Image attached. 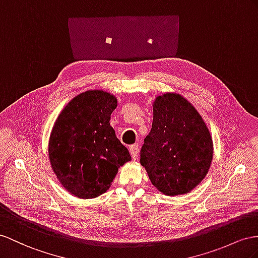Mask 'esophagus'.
Wrapping results in <instances>:
<instances>
[{
    "label": "esophagus",
    "mask_w": 258,
    "mask_h": 258,
    "mask_svg": "<svg viewBox=\"0 0 258 258\" xmlns=\"http://www.w3.org/2000/svg\"><path fill=\"white\" fill-rule=\"evenodd\" d=\"M130 153H131L132 158H133L134 160H136L138 158V144L132 145V146L130 147Z\"/></svg>",
    "instance_id": "esophagus-1"
}]
</instances>
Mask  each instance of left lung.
Masks as SVG:
<instances>
[{
	"mask_svg": "<svg viewBox=\"0 0 258 258\" xmlns=\"http://www.w3.org/2000/svg\"><path fill=\"white\" fill-rule=\"evenodd\" d=\"M153 108V126L141 150L142 166L159 192L187 194L210 168L214 144L209 130L193 104L175 92L158 96Z\"/></svg>",
	"mask_w": 258,
	"mask_h": 258,
	"instance_id": "left-lung-1",
	"label": "left lung"
}]
</instances>
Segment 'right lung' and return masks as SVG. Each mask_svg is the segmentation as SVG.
Segmentation results:
<instances>
[{"label": "right lung", "mask_w": 258, "mask_h": 258, "mask_svg": "<svg viewBox=\"0 0 258 258\" xmlns=\"http://www.w3.org/2000/svg\"><path fill=\"white\" fill-rule=\"evenodd\" d=\"M117 99L87 90L65 105L52 127L49 159L62 186L84 200L107 192L118 168L131 161L127 148L110 125Z\"/></svg>", "instance_id": "obj_1"}]
</instances>
